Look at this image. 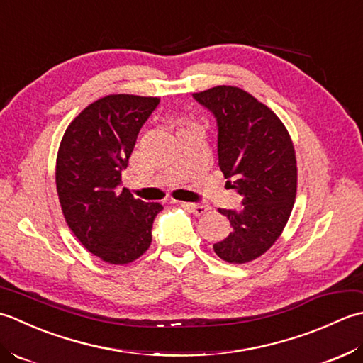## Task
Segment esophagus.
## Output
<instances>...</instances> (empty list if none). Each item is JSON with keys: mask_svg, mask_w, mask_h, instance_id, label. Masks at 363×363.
<instances>
[{"mask_svg": "<svg viewBox=\"0 0 363 363\" xmlns=\"http://www.w3.org/2000/svg\"><path fill=\"white\" fill-rule=\"evenodd\" d=\"M183 205L186 206L188 210H191L192 213L196 214V216H202L206 211H208V206L205 205H199V203H188V202H183Z\"/></svg>", "mask_w": 363, "mask_h": 363, "instance_id": "obj_1", "label": "esophagus"}]
</instances>
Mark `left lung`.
I'll list each match as a JSON object with an SVG mask.
<instances>
[{"instance_id": "1", "label": "left lung", "mask_w": 363, "mask_h": 363, "mask_svg": "<svg viewBox=\"0 0 363 363\" xmlns=\"http://www.w3.org/2000/svg\"><path fill=\"white\" fill-rule=\"evenodd\" d=\"M192 97L216 117L219 167L242 197L240 210H219L232 233L213 249L228 263L252 262L276 242L293 210L298 167L291 138L268 106L240 87L216 86Z\"/></svg>"}]
</instances>
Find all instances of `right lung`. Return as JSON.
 Returning a JSON list of instances; mask_svg holds the SVG:
<instances>
[{"instance_id": "right-lung-1", "label": "right lung", "mask_w": 363, "mask_h": 363, "mask_svg": "<svg viewBox=\"0 0 363 363\" xmlns=\"http://www.w3.org/2000/svg\"><path fill=\"white\" fill-rule=\"evenodd\" d=\"M160 99L106 95L84 108L64 133L56 188L65 223L79 242L111 264L135 262L149 249L162 205L121 188L139 130Z\"/></svg>"}]
</instances>
